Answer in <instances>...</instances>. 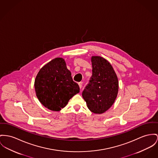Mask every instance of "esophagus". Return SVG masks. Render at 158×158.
<instances>
[{
    "label": "esophagus",
    "instance_id": "34e87169",
    "mask_svg": "<svg viewBox=\"0 0 158 158\" xmlns=\"http://www.w3.org/2000/svg\"><path fill=\"white\" fill-rule=\"evenodd\" d=\"M78 85H79L80 88L81 89L82 87H83V82H80V83H78Z\"/></svg>",
    "mask_w": 158,
    "mask_h": 158
}]
</instances>
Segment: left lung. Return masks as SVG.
<instances>
[{
  "mask_svg": "<svg viewBox=\"0 0 158 158\" xmlns=\"http://www.w3.org/2000/svg\"><path fill=\"white\" fill-rule=\"evenodd\" d=\"M92 75L82 93L88 108L102 114L114 104L118 90V82L111 66L100 56L92 57Z\"/></svg>",
  "mask_w": 158,
  "mask_h": 158,
  "instance_id": "8db88e82",
  "label": "left lung"
}]
</instances>
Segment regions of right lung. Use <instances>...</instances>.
<instances>
[{"label":"right lung","instance_id":"obj_1","mask_svg":"<svg viewBox=\"0 0 158 158\" xmlns=\"http://www.w3.org/2000/svg\"><path fill=\"white\" fill-rule=\"evenodd\" d=\"M36 96L48 109L58 111L80 92L62 58H56L44 66L35 80Z\"/></svg>","mask_w":158,"mask_h":158}]
</instances>
